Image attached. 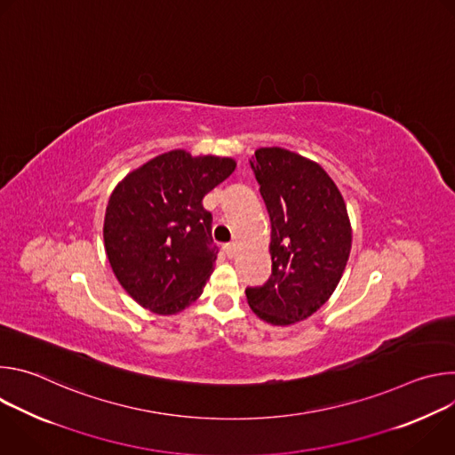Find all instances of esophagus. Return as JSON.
<instances>
[{
    "instance_id": "34e87169",
    "label": "esophagus",
    "mask_w": 455,
    "mask_h": 455,
    "mask_svg": "<svg viewBox=\"0 0 455 455\" xmlns=\"http://www.w3.org/2000/svg\"><path fill=\"white\" fill-rule=\"evenodd\" d=\"M223 250H225L227 257H234V255H235V244H234V243H227V244L223 246Z\"/></svg>"
}]
</instances>
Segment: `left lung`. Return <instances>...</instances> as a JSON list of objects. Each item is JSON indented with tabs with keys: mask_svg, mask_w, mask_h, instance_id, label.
<instances>
[{
	"mask_svg": "<svg viewBox=\"0 0 455 455\" xmlns=\"http://www.w3.org/2000/svg\"><path fill=\"white\" fill-rule=\"evenodd\" d=\"M272 223V275L246 288L251 311L274 326L313 315L335 291L351 251L340 190L318 164L281 148L250 162Z\"/></svg>",
	"mask_w": 455,
	"mask_h": 455,
	"instance_id": "8db88e82",
	"label": "left lung"
}]
</instances>
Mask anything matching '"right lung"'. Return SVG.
Returning <instances> with one entry per match:
<instances>
[{
  "label": "right lung",
  "instance_id": "add662e5",
  "mask_svg": "<svg viewBox=\"0 0 455 455\" xmlns=\"http://www.w3.org/2000/svg\"><path fill=\"white\" fill-rule=\"evenodd\" d=\"M234 169L232 158H194L176 149L115 187L104 246L118 283L140 306L172 315L202 295L220 251L202 202Z\"/></svg>",
  "mask_w": 455,
  "mask_h": 455
}]
</instances>
